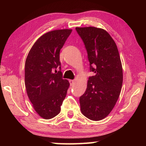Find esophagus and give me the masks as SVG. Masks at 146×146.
I'll return each mask as SVG.
<instances>
[{"label":"esophagus","mask_w":146,"mask_h":146,"mask_svg":"<svg viewBox=\"0 0 146 146\" xmlns=\"http://www.w3.org/2000/svg\"><path fill=\"white\" fill-rule=\"evenodd\" d=\"M75 80H70V85L71 86H73V85H74V84H75Z\"/></svg>","instance_id":"esophagus-1"}]
</instances>
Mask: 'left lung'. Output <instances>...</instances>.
I'll return each mask as SVG.
<instances>
[{"label": "left lung", "instance_id": "1", "mask_svg": "<svg viewBox=\"0 0 146 146\" xmlns=\"http://www.w3.org/2000/svg\"><path fill=\"white\" fill-rule=\"evenodd\" d=\"M88 52L90 70L84 94L80 97L81 113L89 119L98 121L111 111L120 96L123 82L122 66L117 46L105 29L76 27Z\"/></svg>", "mask_w": 146, "mask_h": 146}]
</instances>
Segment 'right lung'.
I'll return each instance as SVG.
<instances>
[{
	"mask_svg": "<svg viewBox=\"0 0 146 146\" xmlns=\"http://www.w3.org/2000/svg\"><path fill=\"white\" fill-rule=\"evenodd\" d=\"M72 29L49 31L37 39L29 50L25 63L27 95L36 113L51 119L60 112L70 82L62 78L60 50ZM59 67L60 71L56 69Z\"/></svg>",
	"mask_w": 146,
	"mask_h": 146,
	"instance_id": "right-lung-1",
	"label": "right lung"
}]
</instances>
